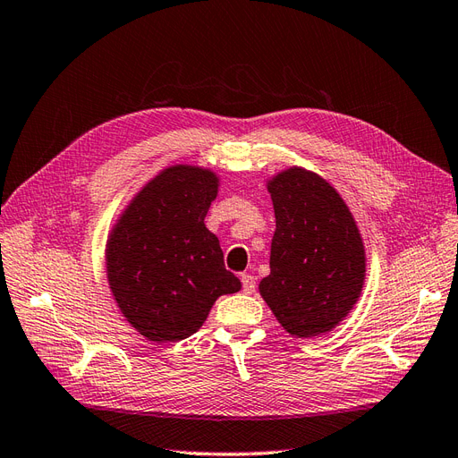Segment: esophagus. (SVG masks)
Segmentation results:
<instances>
[{
	"mask_svg": "<svg viewBox=\"0 0 458 458\" xmlns=\"http://www.w3.org/2000/svg\"><path fill=\"white\" fill-rule=\"evenodd\" d=\"M255 285H257V282H255V278L251 276V274H242V290L245 293H253L255 292Z\"/></svg>",
	"mask_w": 458,
	"mask_h": 458,
	"instance_id": "34e87169",
	"label": "esophagus"
}]
</instances>
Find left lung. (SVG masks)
<instances>
[{"label": "left lung", "mask_w": 458, "mask_h": 458, "mask_svg": "<svg viewBox=\"0 0 458 458\" xmlns=\"http://www.w3.org/2000/svg\"><path fill=\"white\" fill-rule=\"evenodd\" d=\"M267 188L276 230L259 292L285 332L322 335L362 292L367 255L357 222L330 182L301 166L272 176Z\"/></svg>", "instance_id": "obj_1"}]
</instances>
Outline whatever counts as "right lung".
I'll use <instances>...</instances> for the list:
<instances>
[{
    "label": "right lung",
    "instance_id": "1",
    "mask_svg": "<svg viewBox=\"0 0 458 458\" xmlns=\"http://www.w3.org/2000/svg\"><path fill=\"white\" fill-rule=\"evenodd\" d=\"M218 176L174 165L143 186L107 240V280L124 318L155 344L198 332L220 295L242 282L225 268L218 238L205 226Z\"/></svg>",
    "mask_w": 458,
    "mask_h": 458
}]
</instances>
